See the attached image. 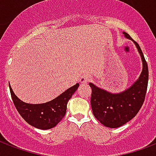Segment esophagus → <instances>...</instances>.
<instances>
[{
  "instance_id": "esophagus-1",
  "label": "esophagus",
  "mask_w": 156,
  "mask_h": 156,
  "mask_svg": "<svg viewBox=\"0 0 156 156\" xmlns=\"http://www.w3.org/2000/svg\"><path fill=\"white\" fill-rule=\"evenodd\" d=\"M90 80H91V77L90 76H88V75H83L80 78V83H87Z\"/></svg>"
}]
</instances>
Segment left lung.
I'll return each instance as SVG.
<instances>
[{
    "mask_svg": "<svg viewBox=\"0 0 156 156\" xmlns=\"http://www.w3.org/2000/svg\"><path fill=\"white\" fill-rule=\"evenodd\" d=\"M123 33L126 38L134 41L128 33ZM134 42L140 54L143 68L140 78L130 88L119 94H111L92 83H89L94 115L106 127L118 128L124 125L137 115L144 104L149 79L148 65L139 44L135 41Z\"/></svg>",
    "mask_w": 156,
    "mask_h": 156,
    "instance_id": "obj_1",
    "label": "left lung"
}]
</instances>
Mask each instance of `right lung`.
Wrapping results in <instances>:
<instances>
[{
  "mask_svg": "<svg viewBox=\"0 0 156 156\" xmlns=\"http://www.w3.org/2000/svg\"><path fill=\"white\" fill-rule=\"evenodd\" d=\"M78 83L75 84L51 101L32 105L19 99L9 85L12 101L19 114L30 125L40 129H51L62 120L66 115L68 100L78 89Z\"/></svg>",
  "mask_w": 156,
  "mask_h": 156,
  "instance_id": "obj_1",
  "label": "right lung"
}]
</instances>
